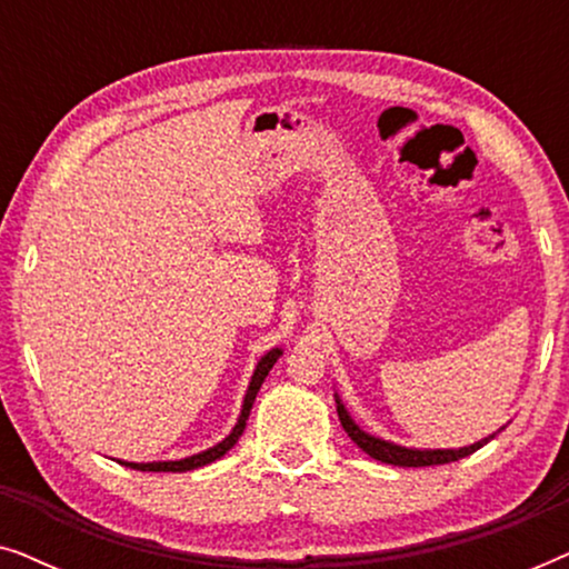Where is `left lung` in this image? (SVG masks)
I'll use <instances>...</instances> for the list:
<instances>
[{
	"instance_id": "8db88e82",
	"label": "left lung",
	"mask_w": 569,
	"mask_h": 569,
	"mask_svg": "<svg viewBox=\"0 0 569 569\" xmlns=\"http://www.w3.org/2000/svg\"><path fill=\"white\" fill-rule=\"evenodd\" d=\"M337 411H339V422H341V427H345V432L357 442V446L365 450V453H368L370 458H376V461L393 463V466H409V469H419V466H440V463L458 461V458L471 456L473 450H479L481 446H487V442L495 438V435H489V438L473 442V446H469V448H458V450H415V448H401V446H393V442L372 438V435L362 432L360 427L352 422V417L347 415L345 403H341L339 399H337Z\"/></svg>"
}]
</instances>
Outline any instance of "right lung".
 I'll return each mask as SVG.
<instances>
[{
    "instance_id": "1",
    "label": "right lung",
    "mask_w": 569,
    "mask_h": 569,
    "mask_svg": "<svg viewBox=\"0 0 569 569\" xmlns=\"http://www.w3.org/2000/svg\"><path fill=\"white\" fill-rule=\"evenodd\" d=\"M279 355H282V349H271V352L263 355L261 362L256 365V372H253V378H251V386H248V393H246V401H243V411H240L238 425L232 427V432L228 435V438H224L222 442H217L214 448H209V450H204V453H197V456H191V458H183V461H160V463H127V461H119V463L129 466V469H137V471H191V469H199V466H207V463L217 461V458H222L232 446H236L240 435H243L246 419H248V415H251L256 393H259L261 383H263V380H267L269 370L274 368V362L279 360Z\"/></svg>"
}]
</instances>
